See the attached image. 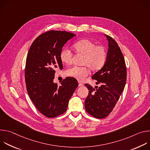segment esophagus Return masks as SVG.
Returning <instances> with one entry per match:
<instances>
[{"label": "esophagus", "instance_id": "34e87169", "mask_svg": "<svg viewBox=\"0 0 150 150\" xmlns=\"http://www.w3.org/2000/svg\"><path fill=\"white\" fill-rule=\"evenodd\" d=\"M83 83H82L80 82H78V86H79V87H82V86H83Z\"/></svg>", "mask_w": 150, "mask_h": 150}]
</instances>
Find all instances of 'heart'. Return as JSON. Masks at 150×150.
Masks as SVG:
<instances>
[{
    "instance_id": "heart-1",
    "label": "heart",
    "mask_w": 150,
    "mask_h": 150,
    "mask_svg": "<svg viewBox=\"0 0 150 150\" xmlns=\"http://www.w3.org/2000/svg\"><path fill=\"white\" fill-rule=\"evenodd\" d=\"M76 54L83 56L81 64L83 67H73L66 71V75L79 81H82L89 74L88 67L92 71L100 70L108 58V52L103 46H98L90 40H82L73 45ZM73 54L67 49H62L59 54L60 61L65 65L72 63Z\"/></svg>"
}]
</instances>
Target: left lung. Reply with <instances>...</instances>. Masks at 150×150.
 <instances>
[{
	"instance_id": "8db88e82",
	"label": "left lung",
	"mask_w": 150,
	"mask_h": 150,
	"mask_svg": "<svg viewBox=\"0 0 150 150\" xmlns=\"http://www.w3.org/2000/svg\"><path fill=\"white\" fill-rule=\"evenodd\" d=\"M109 41L108 58L103 68L95 73L92 78L98 88H94L88 83L85 86L89 90L88 96L85 101V108L91 116L103 119L113 110L121 96L126 81V67L122 52L116 41L106 35Z\"/></svg>"
}]
</instances>
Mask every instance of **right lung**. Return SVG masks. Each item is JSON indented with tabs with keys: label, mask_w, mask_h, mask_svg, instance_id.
Listing matches in <instances>:
<instances>
[{
	"label": "right lung",
	"mask_w": 150,
	"mask_h": 150,
	"mask_svg": "<svg viewBox=\"0 0 150 150\" xmlns=\"http://www.w3.org/2000/svg\"><path fill=\"white\" fill-rule=\"evenodd\" d=\"M75 35L63 31L46 32L35 39L27 54L25 80L28 96L38 110L49 118L67 111L69 100L78 86L72 77L63 79L60 86L53 82L55 70L63 69L60 52Z\"/></svg>",
	"instance_id": "1"
}]
</instances>
